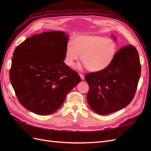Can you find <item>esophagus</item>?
Returning <instances> with one entry per match:
<instances>
[{
	"mask_svg": "<svg viewBox=\"0 0 151 151\" xmlns=\"http://www.w3.org/2000/svg\"><path fill=\"white\" fill-rule=\"evenodd\" d=\"M79 76H80L82 80H84V76L83 74H79Z\"/></svg>",
	"mask_w": 151,
	"mask_h": 151,
	"instance_id": "obj_1",
	"label": "esophagus"
}]
</instances>
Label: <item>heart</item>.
Wrapping results in <instances>:
<instances>
[{
	"label": "heart",
	"instance_id": "1",
	"mask_svg": "<svg viewBox=\"0 0 151 151\" xmlns=\"http://www.w3.org/2000/svg\"><path fill=\"white\" fill-rule=\"evenodd\" d=\"M116 52V45L112 39L96 35H79L72 44L65 48L64 62L71 67L78 60L84 63L88 70L98 72L106 68L113 61Z\"/></svg>",
	"mask_w": 151,
	"mask_h": 151
}]
</instances>
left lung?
<instances>
[{"label": "left lung", "mask_w": 151, "mask_h": 151, "mask_svg": "<svg viewBox=\"0 0 151 151\" xmlns=\"http://www.w3.org/2000/svg\"><path fill=\"white\" fill-rule=\"evenodd\" d=\"M140 72L137 49L131 45L120 48L106 68L85 76L91 108L99 115H106L126 107L134 97Z\"/></svg>", "instance_id": "1"}]
</instances>
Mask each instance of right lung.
I'll use <instances>...</instances> for the list:
<instances>
[{"mask_svg": "<svg viewBox=\"0 0 151 151\" xmlns=\"http://www.w3.org/2000/svg\"><path fill=\"white\" fill-rule=\"evenodd\" d=\"M68 35L52 31L31 36L16 48L9 77L18 101L28 110L50 115L81 79L65 64Z\"/></svg>", "mask_w": 151, "mask_h": 151, "instance_id": "1", "label": "right lung"}]
</instances>
